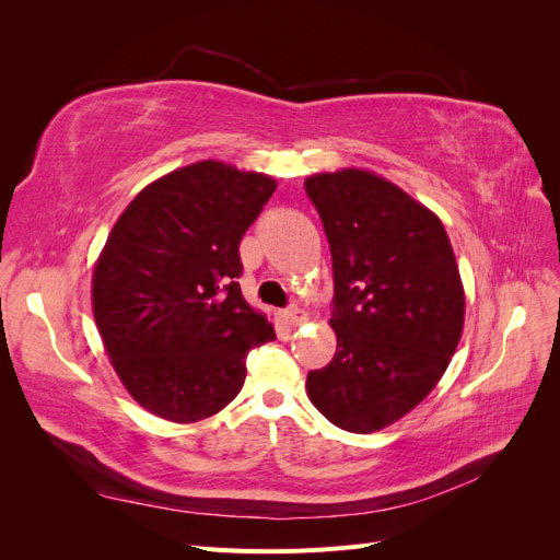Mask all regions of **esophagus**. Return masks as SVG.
<instances>
[{
	"label": "esophagus",
	"mask_w": 560,
	"mask_h": 560,
	"mask_svg": "<svg viewBox=\"0 0 560 560\" xmlns=\"http://www.w3.org/2000/svg\"><path fill=\"white\" fill-rule=\"evenodd\" d=\"M284 319L287 322H290V325L292 327H299L301 325V322H306V311H303V308H299V306H290V308H284Z\"/></svg>",
	"instance_id": "esophagus-1"
}]
</instances>
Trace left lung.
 <instances>
[{
  "label": "left lung",
  "mask_w": 560,
  "mask_h": 560,
  "mask_svg": "<svg viewBox=\"0 0 560 560\" xmlns=\"http://www.w3.org/2000/svg\"><path fill=\"white\" fill-rule=\"evenodd\" d=\"M331 249L336 354L308 374L315 409L369 434L425 399L455 352L465 294L439 217L366 171L306 179Z\"/></svg>",
  "instance_id": "8db88e82"
}]
</instances>
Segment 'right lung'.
Listing matches in <instances>:
<instances>
[{
	"mask_svg": "<svg viewBox=\"0 0 560 560\" xmlns=\"http://www.w3.org/2000/svg\"><path fill=\"white\" fill-rule=\"evenodd\" d=\"M276 182L200 161L135 196L93 273V315L135 401L173 422L222 411L252 348L273 341L243 299L241 241Z\"/></svg>",
	"mask_w": 560,
	"mask_h": 560,
	"instance_id": "right-lung-1",
	"label": "right lung"
}]
</instances>
